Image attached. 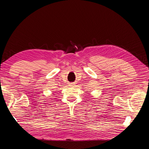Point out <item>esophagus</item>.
Segmentation results:
<instances>
[{
    "label": "esophagus",
    "mask_w": 149,
    "mask_h": 149,
    "mask_svg": "<svg viewBox=\"0 0 149 149\" xmlns=\"http://www.w3.org/2000/svg\"><path fill=\"white\" fill-rule=\"evenodd\" d=\"M75 86V84L74 83V82H72V83H70V86Z\"/></svg>",
    "instance_id": "esophagus-1"
}]
</instances>
